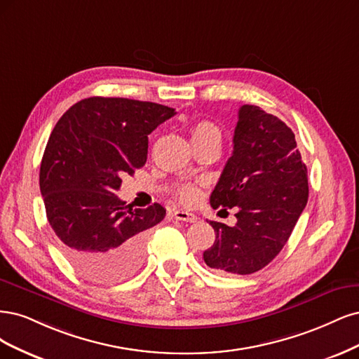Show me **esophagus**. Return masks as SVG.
Instances as JSON below:
<instances>
[{"instance_id":"esophagus-1","label":"esophagus","mask_w":359,"mask_h":359,"mask_svg":"<svg viewBox=\"0 0 359 359\" xmlns=\"http://www.w3.org/2000/svg\"><path fill=\"white\" fill-rule=\"evenodd\" d=\"M172 216H175L177 221H184V222H196V219H198L196 217V215L184 212V210H176Z\"/></svg>"}]
</instances>
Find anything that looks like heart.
I'll return each mask as SVG.
<instances>
[{
  "label": "heart",
  "instance_id": "obj_1",
  "mask_svg": "<svg viewBox=\"0 0 359 359\" xmlns=\"http://www.w3.org/2000/svg\"><path fill=\"white\" fill-rule=\"evenodd\" d=\"M221 140H222L221 130H219L217 125H215L210 121H201L192 128V142H215L217 144H221ZM200 188H201V183H196V182L183 183L177 188L176 196L182 204L192 205L200 198L201 195Z\"/></svg>",
  "mask_w": 359,
  "mask_h": 359
}]
</instances>
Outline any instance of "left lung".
Listing matches in <instances>:
<instances>
[{
	"label": "left lung",
	"mask_w": 359,
	"mask_h": 359,
	"mask_svg": "<svg viewBox=\"0 0 359 359\" xmlns=\"http://www.w3.org/2000/svg\"><path fill=\"white\" fill-rule=\"evenodd\" d=\"M233 143L210 205L237 207V224L210 221L216 240L203 258L219 271L252 274L277 257L303 213L307 167L292 130L258 106L240 107Z\"/></svg>",
	"instance_id": "obj_1"
}]
</instances>
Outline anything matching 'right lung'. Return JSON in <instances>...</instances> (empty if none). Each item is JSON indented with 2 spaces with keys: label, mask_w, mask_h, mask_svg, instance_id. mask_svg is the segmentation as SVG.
<instances>
[{
  "label": "right lung",
  "mask_w": 359,
  "mask_h": 359,
  "mask_svg": "<svg viewBox=\"0 0 359 359\" xmlns=\"http://www.w3.org/2000/svg\"><path fill=\"white\" fill-rule=\"evenodd\" d=\"M175 109L128 98L90 97L68 109L46 144L40 191L67 259L86 279L110 283L143 262L149 229L163 221L155 203L133 209L114 195L122 176L147 159L149 138Z\"/></svg>",
  "instance_id": "add662e5"
}]
</instances>
